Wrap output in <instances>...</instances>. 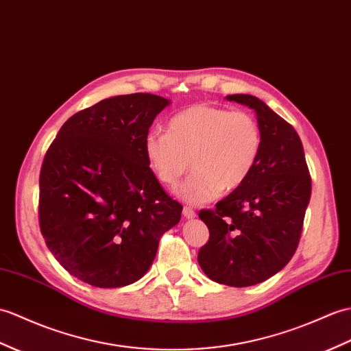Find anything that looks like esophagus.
<instances>
[{
	"label": "esophagus",
	"instance_id": "esophagus-1",
	"mask_svg": "<svg viewBox=\"0 0 351 351\" xmlns=\"http://www.w3.org/2000/svg\"><path fill=\"white\" fill-rule=\"evenodd\" d=\"M182 214H184V217H185V218H189V219L195 218L194 209H191V208H189V206H184V209H182Z\"/></svg>",
	"mask_w": 351,
	"mask_h": 351
}]
</instances>
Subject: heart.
I'll use <instances>...</instances> for the list:
<instances>
[{"mask_svg": "<svg viewBox=\"0 0 351 351\" xmlns=\"http://www.w3.org/2000/svg\"><path fill=\"white\" fill-rule=\"evenodd\" d=\"M263 136L245 112L194 104L169 121V132L154 130L145 137V156L161 184L175 186L191 166L194 173L176 190L186 203H205L230 193L254 170Z\"/></svg>", "mask_w": 351, "mask_h": 351, "instance_id": "b5f03b06", "label": "heart"}]
</instances>
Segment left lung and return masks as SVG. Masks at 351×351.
Returning <instances> with one entry per match:
<instances>
[{
  "label": "left lung",
  "mask_w": 351,
  "mask_h": 351,
  "mask_svg": "<svg viewBox=\"0 0 351 351\" xmlns=\"http://www.w3.org/2000/svg\"><path fill=\"white\" fill-rule=\"evenodd\" d=\"M226 99L256 112L263 143L247 181L215 209L199 213L209 241L197 260L213 281L248 287L280 272L295 254L311 197V176L302 142L287 121L254 95Z\"/></svg>",
  "instance_id": "obj_1"
}]
</instances>
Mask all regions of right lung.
<instances>
[{"mask_svg":"<svg viewBox=\"0 0 351 351\" xmlns=\"http://www.w3.org/2000/svg\"><path fill=\"white\" fill-rule=\"evenodd\" d=\"M170 100L117 95L75 113L49 146L40 170L38 221L47 248L94 287L133 284L148 272L182 205L162 190L145 137Z\"/></svg>","mask_w":351,"mask_h":351,"instance_id":"add662e5","label":"right lung"}]
</instances>
